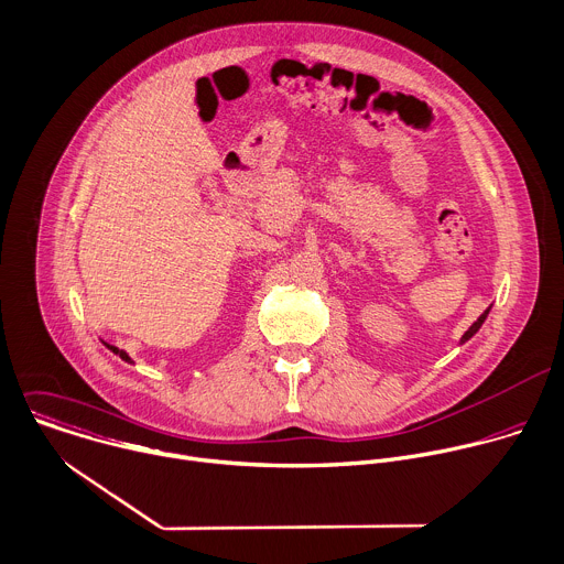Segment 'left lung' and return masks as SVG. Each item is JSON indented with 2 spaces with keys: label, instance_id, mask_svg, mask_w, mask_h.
<instances>
[{
  "label": "left lung",
  "instance_id": "obj_1",
  "mask_svg": "<svg viewBox=\"0 0 564 564\" xmlns=\"http://www.w3.org/2000/svg\"><path fill=\"white\" fill-rule=\"evenodd\" d=\"M487 313H489V308H487V311H485V313H482V315H480V317H478V319H476V322H474V324L469 326V330H467V333L463 335V343H467V340H469V337H471V335H474V333H476V330H478V328L482 326V322L487 319Z\"/></svg>",
  "mask_w": 564,
  "mask_h": 564
}]
</instances>
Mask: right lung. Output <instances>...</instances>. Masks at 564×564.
Instances as JSON below:
<instances>
[{
    "label": "right lung",
    "instance_id": "right-lung-1",
    "mask_svg": "<svg viewBox=\"0 0 564 564\" xmlns=\"http://www.w3.org/2000/svg\"><path fill=\"white\" fill-rule=\"evenodd\" d=\"M108 349H110V351H112V354H118V356H120V358H122V360H127V362H131V358H129V356H127V354H124V351H120V349H116V347H110V345H108Z\"/></svg>",
    "mask_w": 564,
    "mask_h": 564
}]
</instances>
